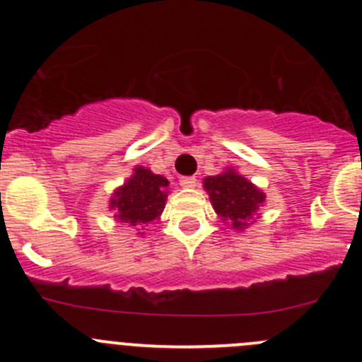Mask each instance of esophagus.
I'll return each instance as SVG.
<instances>
[{
  "label": "esophagus",
  "instance_id": "1",
  "mask_svg": "<svg viewBox=\"0 0 362 362\" xmlns=\"http://www.w3.org/2000/svg\"><path fill=\"white\" fill-rule=\"evenodd\" d=\"M196 184H198V180H196L194 177H182L180 178V185L184 189H194Z\"/></svg>",
  "mask_w": 362,
  "mask_h": 362
}]
</instances>
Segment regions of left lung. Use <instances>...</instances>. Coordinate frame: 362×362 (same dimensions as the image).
Returning <instances> with one entry per match:
<instances>
[{"label":"left lung","mask_w":362,"mask_h":362,"mask_svg":"<svg viewBox=\"0 0 362 362\" xmlns=\"http://www.w3.org/2000/svg\"><path fill=\"white\" fill-rule=\"evenodd\" d=\"M203 187L210 196L211 206L218 218L236 231H243L254 224L266 203L264 192L235 168H226L222 173L206 177Z\"/></svg>","instance_id":"obj_1"}]
</instances>
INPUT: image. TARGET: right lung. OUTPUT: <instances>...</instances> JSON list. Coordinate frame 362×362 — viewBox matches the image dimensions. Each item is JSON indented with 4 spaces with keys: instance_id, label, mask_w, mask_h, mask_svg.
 Returning a JSON list of instances; mask_svg holds the SVG:
<instances>
[{
    "instance_id": "obj_1",
    "label": "right lung",
    "mask_w": 362,
    "mask_h": 362,
    "mask_svg": "<svg viewBox=\"0 0 362 362\" xmlns=\"http://www.w3.org/2000/svg\"><path fill=\"white\" fill-rule=\"evenodd\" d=\"M168 178L152 173L145 166H134L133 175L117 187L110 196L108 208L113 211L117 222L127 226H140L158 222L166 206ZM144 235V233H138Z\"/></svg>"
}]
</instances>
